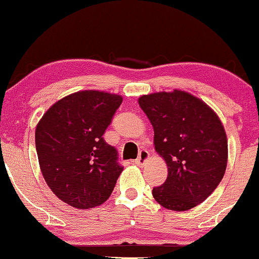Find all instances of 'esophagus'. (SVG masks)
Masks as SVG:
<instances>
[{
    "instance_id": "34e87169",
    "label": "esophagus",
    "mask_w": 259,
    "mask_h": 259,
    "mask_svg": "<svg viewBox=\"0 0 259 259\" xmlns=\"http://www.w3.org/2000/svg\"><path fill=\"white\" fill-rule=\"evenodd\" d=\"M148 158H149V152L147 151V149H141L140 155H138L137 159L135 160V163L137 164V165H142V164H144V162H146Z\"/></svg>"
}]
</instances>
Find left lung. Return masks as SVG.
<instances>
[{
	"label": "left lung",
	"instance_id": "8db88e82",
	"mask_svg": "<svg viewBox=\"0 0 259 259\" xmlns=\"http://www.w3.org/2000/svg\"><path fill=\"white\" fill-rule=\"evenodd\" d=\"M154 130L155 151L168 165V177L153 188L162 206L186 211L218 188L227 165V138L218 115L197 97L174 90L138 100Z\"/></svg>",
	"mask_w": 259,
	"mask_h": 259
}]
</instances>
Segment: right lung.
Instances as JSON below:
<instances>
[{
  "mask_svg": "<svg viewBox=\"0 0 259 259\" xmlns=\"http://www.w3.org/2000/svg\"><path fill=\"white\" fill-rule=\"evenodd\" d=\"M121 104L118 95L79 91L55 102L35 128L41 174L70 206H99L112 194L123 166L102 136Z\"/></svg>",
  "mask_w": 259,
  "mask_h": 259,
  "instance_id": "obj_1",
  "label": "right lung"
}]
</instances>
